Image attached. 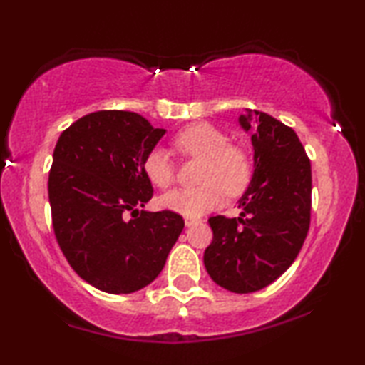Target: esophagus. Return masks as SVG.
I'll list each match as a JSON object with an SVG mask.
<instances>
[{
  "mask_svg": "<svg viewBox=\"0 0 365 365\" xmlns=\"http://www.w3.org/2000/svg\"><path fill=\"white\" fill-rule=\"evenodd\" d=\"M184 222H186V226L189 227V226H194V224L197 222V219H194V217H184Z\"/></svg>",
  "mask_w": 365,
  "mask_h": 365,
  "instance_id": "esophagus-1",
  "label": "esophagus"
}]
</instances>
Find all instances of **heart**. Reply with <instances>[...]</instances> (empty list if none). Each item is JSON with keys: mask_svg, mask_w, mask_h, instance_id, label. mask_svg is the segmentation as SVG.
I'll return each instance as SVG.
<instances>
[{"mask_svg": "<svg viewBox=\"0 0 365 365\" xmlns=\"http://www.w3.org/2000/svg\"><path fill=\"white\" fill-rule=\"evenodd\" d=\"M182 156L204 159L199 181L194 189H174L159 197V206L186 217H199L221 206L224 192L236 196L251 178V159L244 148L229 143L226 133L207 123H197L179 131L173 139ZM143 173L159 189L174 182V164L168 153L154 148L143 159Z\"/></svg>", "mask_w": 365, "mask_h": 365, "instance_id": "obj_1", "label": "heart"}]
</instances>
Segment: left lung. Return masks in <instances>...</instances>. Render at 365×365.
<instances>
[{
  "mask_svg": "<svg viewBox=\"0 0 365 365\" xmlns=\"http://www.w3.org/2000/svg\"><path fill=\"white\" fill-rule=\"evenodd\" d=\"M252 131L254 176L239 201V217L212 216L204 266L217 286L236 294L261 291L296 261L309 226L312 174L292 128L261 111L239 118Z\"/></svg>",
  "mask_w": 365,
  "mask_h": 365,
  "instance_id": "8db88e82",
  "label": "left lung"
}]
</instances>
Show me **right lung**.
<instances>
[{
  "instance_id": "right-lung-1",
  "label": "right lung",
  "mask_w": 365,
  "mask_h": 365,
  "mask_svg": "<svg viewBox=\"0 0 365 365\" xmlns=\"http://www.w3.org/2000/svg\"><path fill=\"white\" fill-rule=\"evenodd\" d=\"M164 133L141 114L103 109L64 129L54 148V236L74 272L99 291L131 294L151 284L182 231L176 212L138 211L153 197L143 159Z\"/></svg>"
}]
</instances>
